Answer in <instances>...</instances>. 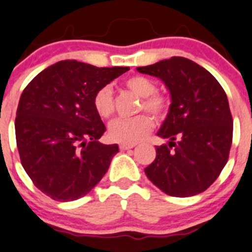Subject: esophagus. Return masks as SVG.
<instances>
[{
	"label": "esophagus",
	"instance_id": "1",
	"mask_svg": "<svg viewBox=\"0 0 252 252\" xmlns=\"http://www.w3.org/2000/svg\"><path fill=\"white\" fill-rule=\"evenodd\" d=\"M134 146H136V144H129V143H121V144H120V149H121V151H127V149H131V148H133Z\"/></svg>",
	"mask_w": 252,
	"mask_h": 252
}]
</instances>
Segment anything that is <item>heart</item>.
Here are the masks:
<instances>
[{
  "label": "heart",
  "instance_id": "heart-1",
  "mask_svg": "<svg viewBox=\"0 0 252 252\" xmlns=\"http://www.w3.org/2000/svg\"><path fill=\"white\" fill-rule=\"evenodd\" d=\"M127 89L142 98L139 110H146L161 119L169 110V100L163 94L157 93V86L153 81L143 76L129 77L125 81ZM93 106L101 119H109L115 111L114 93L110 86H104L95 92ZM153 128V120L147 114H141L131 119H116L109 125V137L120 143L133 144L148 136Z\"/></svg>",
  "mask_w": 252,
  "mask_h": 252
}]
</instances>
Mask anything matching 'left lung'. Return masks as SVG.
Returning <instances> with one entry per match:
<instances>
[{
	"label": "left lung",
	"mask_w": 252,
	"mask_h": 252,
	"mask_svg": "<svg viewBox=\"0 0 252 252\" xmlns=\"http://www.w3.org/2000/svg\"><path fill=\"white\" fill-rule=\"evenodd\" d=\"M141 73L161 79L171 104L158 136L169 139L157 146L147 178L166 195L190 197L207 190L225 166L233 141V118L228 98L216 78L185 57L174 56Z\"/></svg>",
	"instance_id": "1"
}]
</instances>
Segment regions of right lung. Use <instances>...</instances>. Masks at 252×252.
Masks as SVG:
<instances>
[{
    "instance_id": "add662e5",
    "label": "right lung",
    "mask_w": 252,
    "mask_h": 252,
    "mask_svg": "<svg viewBox=\"0 0 252 252\" xmlns=\"http://www.w3.org/2000/svg\"><path fill=\"white\" fill-rule=\"evenodd\" d=\"M128 69L64 60L41 71L22 93L14 123L22 165L52 200L83 197L108 171L119 146L98 142L106 128L93 96Z\"/></svg>"
}]
</instances>
